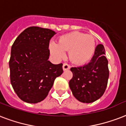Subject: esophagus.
<instances>
[{
  "label": "esophagus",
  "mask_w": 126,
  "mask_h": 126,
  "mask_svg": "<svg viewBox=\"0 0 126 126\" xmlns=\"http://www.w3.org/2000/svg\"><path fill=\"white\" fill-rule=\"evenodd\" d=\"M70 68H71V66L67 64V63H64L63 65V71H67V70L70 69Z\"/></svg>",
  "instance_id": "obj_1"
}]
</instances>
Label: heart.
Instances as JSON below:
<instances>
[{
  "label": "heart",
  "mask_w": 126,
  "mask_h": 126,
  "mask_svg": "<svg viewBox=\"0 0 126 126\" xmlns=\"http://www.w3.org/2000/svg\"><path fill=\"white\" fill-rule=\"evenodd\" d=\"M96 41L93 35L79 32H72L61 35L58 43L51 42L49 49L53 57L60 60L68 51L69 59L77 65H82L89 62L94 54Z\"/></svg>",
  "instance_id": "obj_1"
}]
</instances>
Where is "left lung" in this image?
<instances>
[{
	"instance_id": "left-lung-1",
	"label": "left lung",
	"mask_w": 126,
	"mask_h": 126,
	"mask_svg": "<svg viewBox=\"0 0 126 126\" xmlns=\"http://www.w3.org/2000/svg\"><path fill=\"white\" fill-rule=\"evenodd\" d=\"M104 55V47L98 44L89 63L71 68L73 76L69 81V87L79 101L91 103L103 95L109 77L108 60Z\"/></svg>"
}]
</instances>
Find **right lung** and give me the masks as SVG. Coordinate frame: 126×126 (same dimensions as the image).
<instances>
[{
	"label": "right lung",
	"mask_w": 126,
	"mask_h": 126,
	"mask_svg": "<svg viewBox=\"0 0 126 126\" xmlns=\"http://www.w3.org/2000/svg\"><path fill=\"white\" fill-rule=\"evenodd\" d=\"M56 33L51 30L30 27L18 35L11 48L10 82L16 94L27 103L44 100L55 79L63 73V64L49 58V44Z\"/></svg>",
	"instance_id": "obj_1"
}]
</instances>
